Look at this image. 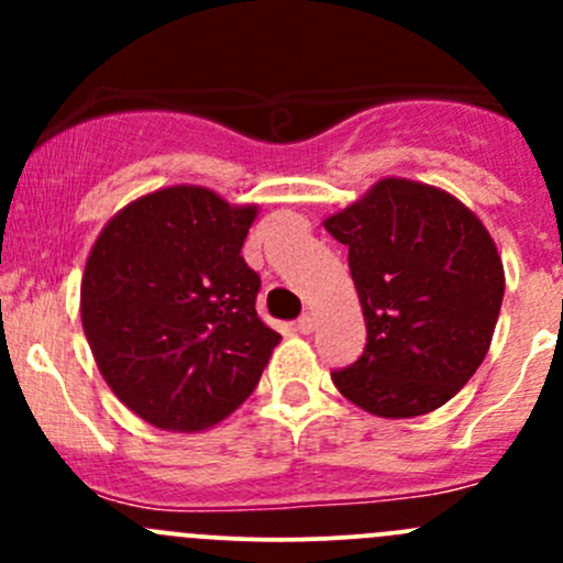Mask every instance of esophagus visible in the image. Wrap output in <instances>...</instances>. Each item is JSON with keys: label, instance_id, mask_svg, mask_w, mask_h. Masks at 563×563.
Returning a JSON list of instances; mask_svg holds the SVG:
<instances>
[{"label": "esophagus", "instance_id": "34e87169", "mask_svg": "<svg viewBox=\"0 0 563 563\" xmlns=\"http://www.w3.org/2000/svg\"><path fill=\"white\" fill-rule=\"evenodd\" d=\"M297 329H299V332H302V334L313 332V329H316V316H313V313H305V316L297 321Z\"/></svg>", "mask_w": 563, "mask_h": 563}]
</instances>
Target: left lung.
<instances>
[{"instance_id":"1","label":"left lung","mask_w":563,"mask_h":563,"mask_svg":"<svg viewBox=\"0 0 563 563\" xmlns=\"http://www.w3.org/2000/svg\"><path fill=\"white\" fill-rule=\"evenodd\" d=\"M323 225L349 247L367 327L334 387L387 419L444 406L485 360L501 310L504 264L482 220L439 187L389 176Z\"/></svg>"}]
</instances>
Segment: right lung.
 Instances as JSON below:
<instances>
[{"instance_id":"1","label":"right lung","mask_w":563,"mask_h":563,"mask_svg":"<svg viewBox=\"0 0 563 563\" xmlns=\"http://www.w3.org/2000/svg\"><path fill=\"white\" fill-rule=\"evenodd\" d=\"M255 212L207 187H166L113 214L89 253V349L113 395L155 428L223 422L280 343L255 313L261 277L240 255Z\"/></svg>"}]
</instances>
